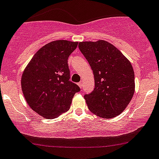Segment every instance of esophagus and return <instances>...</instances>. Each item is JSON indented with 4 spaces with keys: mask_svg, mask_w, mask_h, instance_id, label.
Returning <instances> with one entry per match:
<instances>
[{
    "mask_svg": "<svg viewBox=\"0 0 159 159\" xmlns=\"http://www.w3.org/2000/svg\"><path fill=\"white\" fill-rule=\"evenodd\" d=\"M78 86L80 87V88H82V82H79V83H78Z\"/></svg>",
    "mask_w": 159,
    "mask_h": 159,
    "instance_id": "obj_1",
    "label": "esophagus"
}]
</instances>
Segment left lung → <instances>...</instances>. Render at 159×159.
Here are the masks:
<instances>
[{"instance_id":"obj_1","label":"left lung","mask_w":159,"mask_h":159,"mask_svg":"<svg viewBox=\"0 0 159 159\" xmlns=\"http://www.w3.org/2000/svg\"><path fill=\"white\" fill-rule=\"evenodd\" d=\"M78 47L94 77V89L84 95L88 109L105 119L118 116L126 109L135 92L131 63L117 48L104 40L81 42Z\"/></svg>"}]
</instances>
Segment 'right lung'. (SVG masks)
<instances>
[{"label": "right lung", "instance_id": "1", "mask_svg": "<svg viewBox=\"0 0 159 159\" xmlns=\"http://www.w3.org/2000/svg\"><path fill=\"white\" fill-rule=\"evenodd\" d=\"M78 42L52 41L39 49L23 71L21 88L29 106L46 119H54L71 107L79 87L69 81L68 58Z\"/></svg>", "mask_w": 159, "mask_h": 159}]
</instances>
